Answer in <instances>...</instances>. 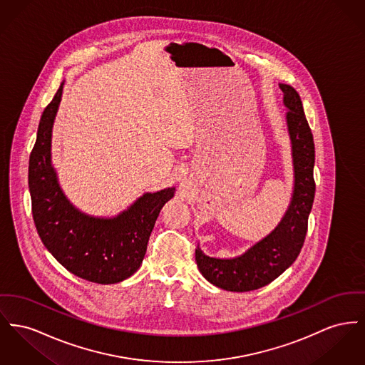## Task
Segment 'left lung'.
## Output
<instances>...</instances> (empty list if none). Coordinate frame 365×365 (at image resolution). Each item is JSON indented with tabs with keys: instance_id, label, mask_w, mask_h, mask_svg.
I'll return each instance as SVG.
<instances>
[{
	"instance_id": "1",
	"label": "left lung",
	"mask_w": 365,
	"mask_h": 365,
	"mask_svg": "<svg viewBox=\"0 0 365 365\" xmlns=\"http://www.w3.org/2000/svg\"><path fill=\"white\" fill-rule=\"evenodd\" d=\"M284 93L287 125L292 145L294 193L288 211L279 226L241 257L219 259L195 248V262L201 274L216 287L247 292L262 288L282 274L299 255L307 233V219L313 207L316 183L314 142L307 124L299 93L291 86L279 84Z\"/></svg>"
}]
</instances>
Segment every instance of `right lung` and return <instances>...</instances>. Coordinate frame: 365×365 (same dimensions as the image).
I'll use <instances>...</instances> for the list:
<instances>
[{
  "mask_svg": "<svg viewBox=\"0 0 365 365\" xmlns=\"http://www.w3.org/2000/svg\"><path fill=\"white\" fill-rule=\"evenodd\" d=\"M62 83L43 110L29 161V189L34 225L45 248L70 273L98 284L130 277L142 264L154 223L175 187L143 194L114 217L78 211L66 197L51 163L52 127Z\"/></svg>",
  "mask_w": 365,
  "mask_h": 365,
  "instance_id": "1",
  "label": "right lung"
}]
</instances>
